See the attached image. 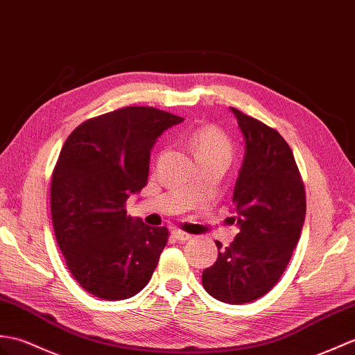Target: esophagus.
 I'll return each instance as SVG.
<instances>
[{"mask_svg": "<svg viewBox=\"0 0 355 355\" xmlns=\"http://www.w3.org/2000/svg\"><path fill=\"white\" fill-rule=\"evenodd\" d=\"M171 234H172V237L177 239V241H189V239L192 237L189 233L181 232V230H172Z\"/></svg>", "mask_w": 355, "mask_h": 355, "instance_id": "obj_1", "label": "esophagus"}]
</instances>
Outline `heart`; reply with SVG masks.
<instances>
[{
  "instance_id": "obj_1",
  "label": "heart",
  "mask_w": 355,
  "mask_h": 355,
  "mask_svg": "<svg viewBox=\"0 0 355 355\" xmlns=\"http://www.w3.org/2000/svg\"><path fill=\"white\" fill-rule=\"evenodd\" d=\"M191 146L196 159L205 157V155H218V157L230 160L233 150L230 139L219 128L211 125L198 128L191 136Z\"/></svg>"
}]
</instances>
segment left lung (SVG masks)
I'll return each instance as SVG.
<instances>
[{"instance_id": "8db88e82", "label": "left lung", "mask_w": 355, "mask_h": 355, "mask_svg": "<svg viewBox=\"0 0 355 355\" xmlns=\"http://www.w3.org/2000/svg\"><path fill=\"white\" fill-rule=\"evenodd\" d=\"M245 137V159L233 204L241 232L204 269L202 286L213 298L246 304L261 298L282 278L306 218V189L284 137L232 107Z\"/></svg>"}]
</instances>
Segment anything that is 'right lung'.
<instances>
[{
	"label": "right lung",
	"mask_w": 355,
	"mask_h": 355,
	"mask_svg": "<svg viewBox=\"0 0 355 355\" xmlns=\"http://www.w3.org/2000/svg\"><path fill=\"white\" fill-rule=\"evenodd\" d=\"M181 121L130 105L85 121L66 139L51 178L53 227L72 277L96 298H131L153 277L168 228L133 219L125 202L146 186L155 139Z\"/></svg>",
	"instance_id": "add662e5"
}]
</instances>
